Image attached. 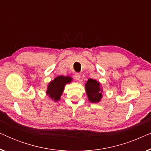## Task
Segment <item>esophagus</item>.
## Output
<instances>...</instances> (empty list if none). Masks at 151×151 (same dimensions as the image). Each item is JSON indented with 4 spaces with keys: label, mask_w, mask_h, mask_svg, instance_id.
<instances>
[{
    "label": "esophagus",
    "mask_w": 151,
    "mask_h": 151,
    "mask_svg": "<svg viewBox=\"0 0 151 151\" xmlns=\"http://www.w3.org/2000/svg\"><path fill=\"white\" fill-rule=\"evenodd\" d=\"M74 77H75L76 80H80V74L79 73H75V76H74Z\"/></svg>",
    "instance_id": "obj_1"
}]
</instances>
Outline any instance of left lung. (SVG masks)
<instances>
[{
	"label": "left lung",
	"instance_id": "8db88e82",
	"mask_svg": "<svg viewBox=\"0 0 151 151\" xmlns=\"http://www.w3.org/2000/svg\"><path fill=\"white\" fill-rule=\"evenodd\" d=\"M100 82L93 79H88L85 84V89L88 100L91 102H99L102 98V90L100 88Z\"/></svg>",
	"mask_w": 151,
	"mask_h": 151
}]
</instances>
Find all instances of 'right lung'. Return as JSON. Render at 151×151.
<instances>
[{
    "instance_id": "add662e5",
    "label": "right lung",
    "mask_w": 151,
    "mask_h": 151,
    "mask_svg": "<svg viewBox=\"0 0 151 151\" xmlns=\"http://www.w3.org/2000/svg\"><path fill=\"white\" fill-rule=\"evenodd\" d=\"M71 80L72 78L69 76H58L49 84L47 94L49 98L57 102L60 100L61 95L63 94L65 84L71 82Z\"/></svg>"
}]
</instances>
